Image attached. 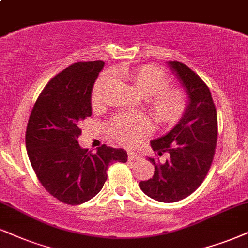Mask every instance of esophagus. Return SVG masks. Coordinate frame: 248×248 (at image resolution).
Here are the masks:
<instances>
[{"mask_svg":"<svg viewBox=\"0 0 248 248\" xmlns=\"http://www.w3.org/2000/svg\"><path fill=\"white\" fill-rule=\"evenodd\" d=\"M139 155L136 154L134 152H129V160L130 161H134V160H139Z\"/></svg>","mask_w":248,"mask_h":248,"instance_id":"1","label":"esophagus"}]
</instances>
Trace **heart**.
Returning a JSON list of instances; mask_svg holds the SVG:
<instances>
[{
  "mask_svg": "<svg viewBox=\"0 0 248 248\" xmlns=\"http://www.w3.org/2000/svg\"><path fill=\"white\" fill-rule=\"evenodd\" d=\"M125 78L145 96L146 106L155 122L162 126L175 125L184 116L188 97L183 88L169 86V78L164 72L151 65H143L125 73ZM114 82L112 72L100 76L92 90V106L100 107L106 102ZM109 131L112 137L125 146H132L139 137L152 131L148 117L140 114H119L111 119Z\"/></svg>",
  "mask_w": 248,
  "mask_h": 248,
  "instance_id": "heart-1",
  "label": "heart"
}]
</instances>
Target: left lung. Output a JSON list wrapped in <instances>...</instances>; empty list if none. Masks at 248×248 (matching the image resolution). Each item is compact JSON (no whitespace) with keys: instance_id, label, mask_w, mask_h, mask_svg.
Here are the masks:
<instances>
[{"instance_id":"8db88e82","label":"left lung","mask_w":248,"mask_h":248,"mask_svg":"<svg viewBox=\"0 0 248 248\" xmlns=\"http://www.w3.org/2000/svg\"><path fill=\"white\" fill-rule=\"evenodd\" d=\"M168 65L186 90L188 106L170 132L152 140L153 151L166 154L167 160L149 157L154 175L139 185L149 198L169 203L193 193L208 173L217 141V114L208 86L197 73L178 61Z\"/></svg>"}]
</instances>
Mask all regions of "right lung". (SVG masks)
Here are the masks:
<instances>
[{"mask_svg":"<svg viewBox=\"0 0 248 248\" xmlns=\"http://www.w3.org/2000/svg\"><path fill=\"white\" fill-rule=\"evenodd\" d=\"M103 61L78 62L46 85L30 115L27 155L49 194L66 204H80L101 191L112 162L127 161L122 148L102 145L96 153L79 146L80 125L92 115V88Z\"/></svg>","mask_w":248,"mask_h":248,"instance_id":"1","label":"right lung"}]
</instances>
